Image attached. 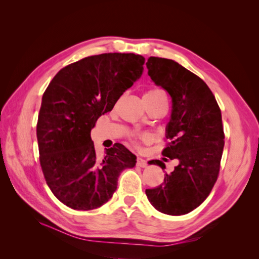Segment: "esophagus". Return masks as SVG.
Returning <instances> with one entry per match:
<instances>
[{
    "label": "esophagus",
    "mask_w": 259,
    "mask_h": 259,
    "mask_svg": "<svg viewBox=\"0 0 259 259\" xmlns=\"http://www.w3.org/2000/svg\"><path fill=\"white\" fill-rule=\"evenodd\" d=\"M137 166L139 167H146L147 166V161L143 158H137Z\"/></svg>",
    "instance_id": "obj_1"
}]
</instances>
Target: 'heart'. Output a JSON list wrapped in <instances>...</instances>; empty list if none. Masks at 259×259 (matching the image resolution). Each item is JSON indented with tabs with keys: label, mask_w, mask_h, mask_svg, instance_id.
<instances>
[{
	"label": "heart",
	"mask_w": 259,
	"mask_h": 259,
	"mask_svg": "<svg viewBox=\"0 0 259 259\" xmlns=\"http://www.w3.org/2000/svg\"><path fill=\"white\" fill-rule=\"evenodd\" d=\"M166 97L165 93H164L162 90L160 89H150L148 90L145 94H144V100H154V99H159V98H163ZM148 139V135L146 134H132L131 135V142L133 144L137 145L138 140H146Z\"/></svg>",
	"instance_id": "heart-1"
}]
</instances>
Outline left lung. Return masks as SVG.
Returning a JSON list of instances; mask_svg holds the SVG:
<instances>
[{"label": "left lung", "instance_id": "obj_1", "mask_svg": "<svg viewBox=\"0 0 259 259\" xmlns=\"http://www.w3.org/2000/svg\"><path fill=\"white\" fill-rule=\"evenodd\" d=\"M146 65L151 80L171 97L168 143L162 154L178 160L162 185L146 194L161 213L185 215L203 203L217 180L225 145L222 112L206 83L178 62L149 57ZM149 164L165 167L160 160Z\"/></svg>", "mask_w": 259, "mask_h": 259}]
</instances>
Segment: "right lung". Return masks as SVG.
<instances>
[{
	"label": "right lung",
	"instance_id": "right-lung-1",
	"mask_svg": "<svg viewBox=\"0 0 259 259\" xmlns=\"http://www.w3.org/2000/svg\"><path fill=\"white\" fill-rule=\"evenodd\" d=\"M145 58L108 53L62 68L44 92L36 124L40 164L46 184L61 203L77 210L105 204L117 178L134 167L136 155L121 144L98 159L91 131L136 82Z\"/></svg>",
	"mask_w": 259,
	"mask_h": 259
}]
</instances>
